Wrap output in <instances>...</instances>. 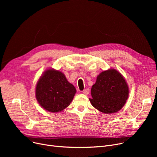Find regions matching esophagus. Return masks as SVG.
<instances>
[{"label": "esophagus", "mask_w": 157, "mask_h": 157, "mask_svg": "<svg viewBox=\"0 0 157 157\" xmlns=\"http://www.w3.org/2000/svg\"><path fill=\"white\" fill-rule=\"evenodd\" d=\"M83 92L85 95H88L90 93V90L89 89H85V90H83V92Z\"/></svg>", "instance_id": "obj_1"}]
</instances>
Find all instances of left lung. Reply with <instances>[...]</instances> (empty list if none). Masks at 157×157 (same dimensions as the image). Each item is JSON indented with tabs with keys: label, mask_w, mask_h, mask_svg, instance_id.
I'll return each instance as SVG.
<instances>
[{
	"label": "left lung",
	"mask_w": 157,
	"mask_h": 157,
	"mask_svg": "<svg viewBox=\"0 0 157 157\" xmlns=\"http://www.w3.org/2000/svg\"><path fill=\"white\" fill-rule=\"evenodd\" d=\"M128 87L121 74L115 69L102 72L92 86L90 101L95 108L106 114L120 110L128 97Z\"/></svg>",
	"instance_id": "1"
}]
</instances>
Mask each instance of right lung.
<instances>
[{"instance_id":"1","label":"right lung","mask_w":157,"mask_h":157,"mask_svg":"<svg viewBox=\"0 0 157 157\" xmlns=\"http://www.w3.org/2000/svg\"><path fill=\"white\" fill-rule=\"evenodd\" d=\"M76 92L75 87L62 72L51 69L46 70L37 81L36 97L43 108L57 113L70 105Z\"/></svg>"}]
</instances>
